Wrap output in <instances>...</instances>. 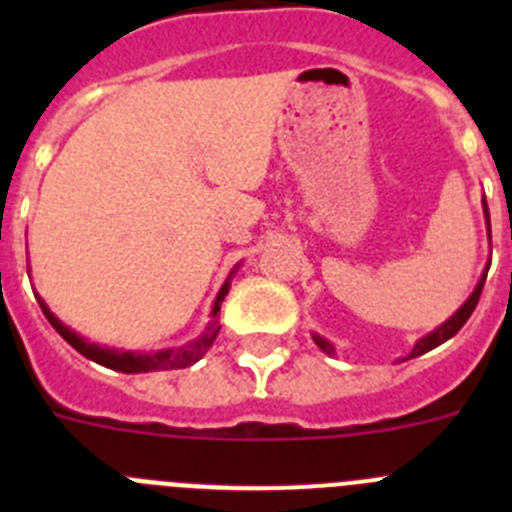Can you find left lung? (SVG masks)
<instances>
[{
  "instance_id": "obj_1",
  "label": "left lung",
  "mask_w": 512,
  "mask_h": 512,
  "mask_svg": "<svg viewBox=\"0 0 512 512\" xmlns=\"http://www.w3.org/2000/svg\"><path fill=\"white\" fill-rule=\"evenodd\" d=\"M485 215H487V223H490V212H487V202H485ZM490 238H492V235H490ZM485 279L487 277H482V282L477 284V289H474V292H472V297H469V300L464 302V307H461V310L456 312L454 318H449V320H446V323L441 325V328L433 330L431 336L420 338V341L415 343V348H413V351H410V359H415V356H420V354H428L431 348L441 346L443 341H449L451 336H456V333H459L461 325H464L469 318H472L474 307H477V302H479V295H482V287H485ZM315 343H318V346L323 348L325 354H333V346H330L328 341H323V338H320V336H315Z\"/></svg>"
}]
</instances>
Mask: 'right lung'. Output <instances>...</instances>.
<instances>
[{
	"label": "right lung",
	"mask_w": 512,
	"mask_h": 512,
	"mask_svg": "<svg viewBox=\"0 0 512 512\" xmlns=\"http://www.w3.org/2000/svg\"><path fill=\"white\" fill-rule=\"evenodd\" d=\"M228 289H230L228 282H225L223 289H220V295H217L215 307H212L210 325H207L205 333H202L197 341L187 343V346L169 348V351H158V354H130V351H115V348H102V346H97V343H87L84 338L76 336L74 330L66 328V325H63L61 320H58L56 315L48 310V307H45V302L40 300L38 295L35 297H38L40 310H43V315L48 318V323H51L53 328L61 333L63 341H69L81 356H87V359L97 361V364L107 366V369H115V372L138 374V372H156V369H184V366H192L194 361H200L202 356L207 354V348L212 346V341H215L217 333H220V325H217L220 323V320H217V312H220V302L225 300Z\"/></svg>",
	"instance_id": "1"
}]
</instances>
